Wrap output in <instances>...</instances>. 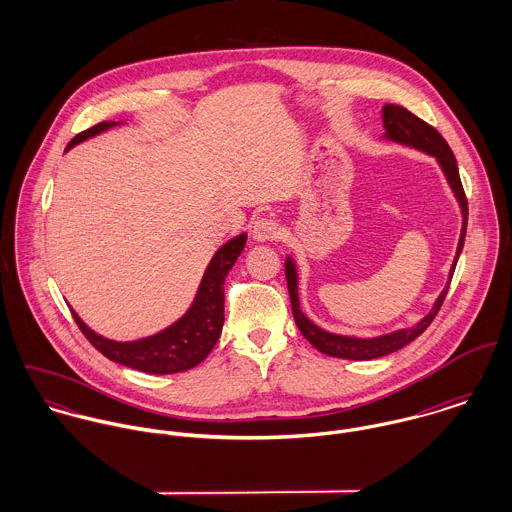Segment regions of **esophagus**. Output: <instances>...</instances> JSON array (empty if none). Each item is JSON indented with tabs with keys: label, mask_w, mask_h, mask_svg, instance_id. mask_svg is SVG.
I'll return each instance as SVG.
<instances>
[{
	"label": "esophagus",
	"mask_w": 512,
	"mask_h": 512,
	"mask_svg": "<svg viewBox=\"0 0 512 512\" xmlns=\"http://www.w3.org/2000/svg\"><path fill=\"white\" fill-rule=\"evenodd\" d=\"M252 234L258 242H272L276 238H280V224L272 217H262L256 220L252 226Z\"/></svg>",
	"instance_id": "esophagus-1"
}]
</instances>
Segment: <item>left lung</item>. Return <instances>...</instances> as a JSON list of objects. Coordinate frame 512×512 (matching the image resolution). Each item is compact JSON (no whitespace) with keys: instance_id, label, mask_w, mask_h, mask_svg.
<instances>
[{"instance_id":"8db88e82","label":"left lung","mask_w":512,"mask_h":512,"mask_svg":"<svg viewBox=\"0 0 512 512\" xmlns=\"http://www.w3.org/2000/svg\"><path fill=\"white\" fill-rule=\"evenodd\" d=\"M382 122H384V130H386L384 138H388L392 142H398V144H404V146L416 147V149L426 151V153H430L438 159L439 167L443 169V173L447 177V183H449V187L453 189V193L459 201L461 215H463V226H461V236H459L455 260H453L451 270H449V282H451L455 266H457V258L463 250L465 230H467V215H469L467 197H465V191H463V185H461V179H459V169H457L455 155L434 126L420 120L418 116H414L404 106L386 104L382 108ZM286 280H288V290H290V299H292L293 319H295V325L301 331V335L323 355L337 357V359H349V361L380 359V357L390 355V353L406 347L408 343H412L416 337H420L430 327V323L438 315L439 307H441V303L447 295V290H449V282H447L445 290L439 293L432 311L418 325H414L410 329H400V331H394V333H388V335H382V337H374V339H357V337L327 333V331L319 329L315 323H311L301 313L299 297H297V270L293 266L292 258L286 260Z\"/></svg>"}]
</instances>
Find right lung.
Instances as JSON below:
<instances>
[{
    "label": "right lung",
    "instance_id": "obj_1",
    "mask_svg": "<svg viewBox=\"0 0 512 512\" xmlns=\"http://www.w3.org/2000/svg\"><path fill=\"white\" fill-rule=\"evenodd\" d=\"M116 124L118 122H100L80 132L71 140L67 151ZM244 244L246 234H238L236 238L222 244L201 280L199 292L189 311L179 321L151 337L130 343H118L94 333L71 309L74 321L82 335L92 343V347L114 363L130 366L147 374H173L189 370L203 363L219 341L224 323V280L236 258L242 254Z\"/></svg>",
    "mask_w": 512,
    "mask_h": 512
}]
</instances>
